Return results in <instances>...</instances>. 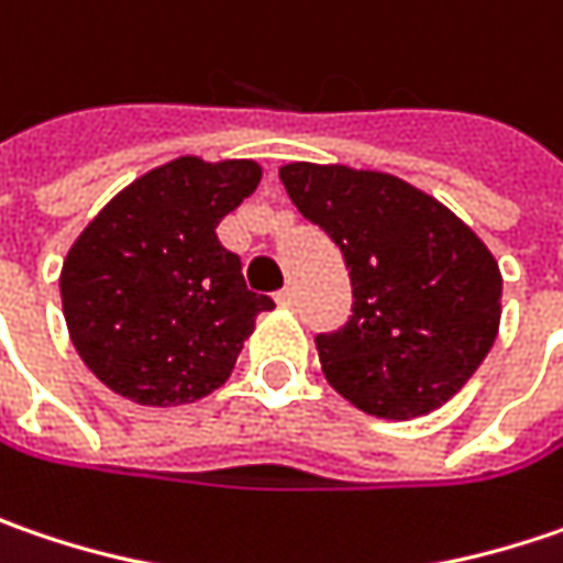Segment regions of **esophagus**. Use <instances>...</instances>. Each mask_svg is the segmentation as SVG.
<instances>
[{
  "label": "esophagus",
  "mask_w": 563,
  "mask_h": 563,
  "mask_svg": "<svg viewBox=\"0 0 563 563\" xmlns=\"http://www.w3.org/2000/svg\"><path fill=\"white\" fill-rule=\"evenodd\" d=\"M275 300H278L282 307H295V300H297L295 288H291V285H288V288H282V291L275 295Z\"/></svg>",
  "instance_id": "34e87169"
}]
</instances>
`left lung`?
<instances>
[{"instance_id": "8db88e82", "label": "left lung", "mask_w": 563, "mask_h": 563, "mask_svg": "<svg viewBox=\"0 0 563 563\" xmlns=\"http://www.w3.org/2000/svg\"><path fill=\"white\" fill-rule=\"evenodd\" d=\"M278 177L297 211L335 240L352 278V320L317 335L329 386L389 421L450 402L500 329L504 278L492 250L393 174L291 161Z\"/></svg>"}]
</instances>
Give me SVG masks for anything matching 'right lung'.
<instances>
[{"mask_svg": "<svg viewBox=\"0 0 563 563\" xmlns=\"http://www.w3.org/2000/svg\"><path fill=\"white\" fill-rule=\"evenodd\" d=\"M250 157L180 155L123 186L69 246L59 295L88 371L139 406L206 399L272 297L246 288L218 221L260 186Z\"/></svg>", "mask_w": 563, "mask_h": 563, "instance_id": "add662e5", "label": "right lung"}]
</instances>
